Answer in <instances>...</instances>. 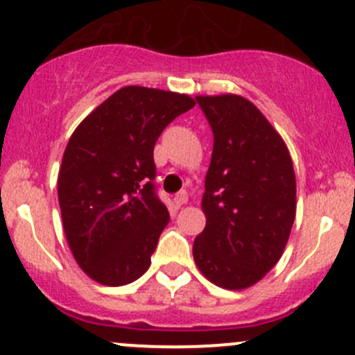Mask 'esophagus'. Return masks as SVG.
<instances>
[{"mask_svg":"<svg viewBox=\"0 0 355 355\" xmlns=\"http://www.w3.org/2000/svg\"><path fill=\"white\" fill-rule=\"evenodd\" d=\"M187 200H189V194L185 191L178 192V194L173 198V202H175V206H177V207H180V206H184V204H187Z\"/></svg>","mask_w":355,"mask_h":355,"instance_id":"obj_1","label":"esophagus"}]
</instances>
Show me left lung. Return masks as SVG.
I'll use <instances>...</instances> for the list:
<instances>
[{
  "mask_svg": "<svg viewBox=\"0 0 355 355\" xmlns=\"http://www.w3.org/2000/svg\"><path fill=\"white\" fill-rule=\"evenodd\" d=\"M213 130L202 211L192 254L214 285L257 284L284 254L295 220V173L284 139L242 96H198Z\"/></svg>",
  "mask_w": 355,
  "mask_h": 355,
  "instance_id": "1",
  "label": "left lung"
}]
</instances>
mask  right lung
Masks as SVG:
<instances>
[{
    "label": "right lung",
    "mask_w": 355,
    "mask_h": 355,
    "mask_svg": "<svg viewBox=\"0 0 355 355\" xmlns=\"http://www.w3.org/2000/svg\"><path fill=\"white\" fill-rule=\"evenodd\" d=\"M194 105L187 94L127 85L71 134L58 173L63 230L98 284L120 287L148 271L170 221L153 184V151L168 123Z\"/></svg>",
    "instance_id": "right-lung-1"
}]
</instances>
